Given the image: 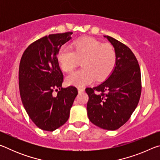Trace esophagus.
Masks as SVG:
<instances>
[{"instance_id":"esophagus-1","label":"esophagus","mask_w":160,"mask_h":160,"mask_svg":"<svg viewBox=\"0 0 160 160\" xmlns=\"http://www.w3.org/2000/svg\"><path fill=\"white\" fill-rule=\"evenodd\" d=\"M78 92H79V93H82V92H83L84 91H85V89L82 88H78Z\"/></svg>"}]
</instances>
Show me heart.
I'll return each mask as SVG.
<instances>
[{
  "instance_id": "heart-1",
  "label": "heart",
  "mask_w": 160,
  "mask_h": 160,
  "mask_svg": "<svg viewBox=\"0 0 160 160\" xmlns=\"http://www.w3.org/2000/svg\"><path fill=\"white\" fill-rule=\"evenodd\" d=\"M57 60L63 71L70 72L82 61L83 68L72 72L66 77L70 85L82 87L96 78L102 80L109 77L116 64V53L112 45L103 44L94 38H83L73 45V50L61 48Z\"/></svg>"
}]
</instances>
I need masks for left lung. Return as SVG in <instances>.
<instances>
[{
    "label": "left lung",
    "instance_id": "1",
    "mask_svg": "<svg viewBox=\"0 0 160 160\" xmlns=\"http://www.w3.org/2000/svg\"><path fill=\"white\" fill-rule=\"evenodd\" d=\"M114 48L116 64L104 82L87 88L90 121L99 128L115 131L125 124L136 109L141 94L140 69L133 53L125 44L104 36Z\"/></svg>",
    "mask_w": 160,
    "mask_h": 160
}]
</instances>
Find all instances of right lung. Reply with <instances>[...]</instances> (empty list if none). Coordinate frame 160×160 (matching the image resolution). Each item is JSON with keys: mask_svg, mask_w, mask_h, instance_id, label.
I'll return each mask as SVG.
<instances>
[{"mask_svg": "<svg viewBox=\"0 0 160 160\" xmlns=\"http://www.w3.org/2000/svg\"><path fill=\"white\" fill-rule=\"evenodd\" d=\"M72 34L43 37L29 45L21 58L19 88L22 102L29 118L43 131H53L66 122L78 95L75 87L62 88L63 75L57 60L58 51L72 39ZM54 89L58 91L55 96Z\"/></svg>", "mask_w": 160, "mask_h": 160, "instance_id": "1", "label": "right lung"}]
</instances>
